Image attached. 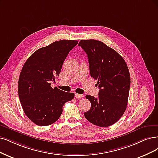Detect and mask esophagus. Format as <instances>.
I'll return each mask as SVG.
<instances>
[{
  "mask_svg": "<svg viewBox=\"0 0 158 158\" xmlns=\"http://www.w3.org/2000/svg\"><path fill=\"white\" fill-rule=\"evenodd\" d=\"M75 97L77 98V99H80V98H81L83 97V95L82 94H77V93H76V94H75Z\"/></svg>",
  "mask_w": 158,
  "mask_h": 158,
  "instance_id": "esophagus-1",
  "label": "esophagus"
}]
</instances>
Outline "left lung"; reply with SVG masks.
I'll use <instances>...</instances> for the list:
<instances>
[{"mask_svg":"<svg viewBox=\"0 0 158 158\" xmlns=\"http://www.w3.org/2000/svg\"><path fill=\"white\" fill-rule=\"evenodd\" d=\"M88 56L91 77L98 80V98L86 95L91 103L84 113L92 124L108 127L117 122L127 107L130 75L127 64L117 52L101 41L83 40L79 44Z\"/></svg>","mask_w":158,"mask_h":158,"instance_id":"left-lung-1","label":"left lung"}]
</instances>
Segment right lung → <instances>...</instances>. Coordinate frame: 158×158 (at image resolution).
Listing matches in <instances>:
<instances>
[{"label":"right lung","mask_w":158,"mask_h":158,"mask_svg":"<svg viewBox=\"0 0 158 158\" xmlns=\"http://www.w3.org/2000/svg\"><path fill=\"white\" fill-rule=\"evenodd\" d=\"M77 40L56 41L35 51L23 65L18 82V94L27 117L40 126L55 122L62 107L74 98V93L52 89V81L61 72L64 61Z\"/></svg>","instance_id":"add662e5"}]
</instances>
